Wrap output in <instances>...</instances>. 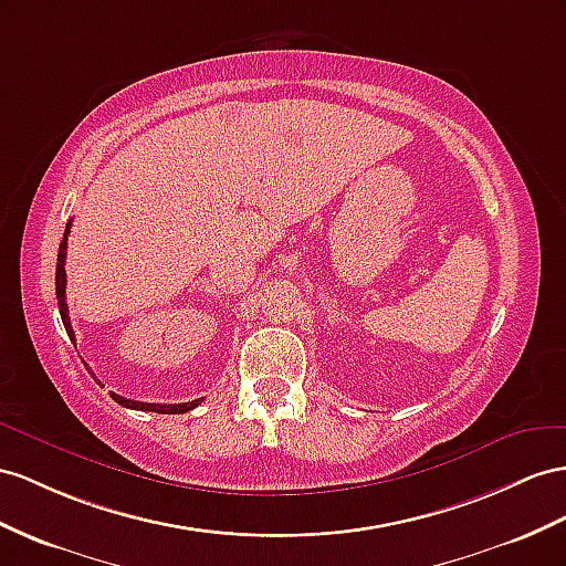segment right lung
Listing matches in <instances>:
<instances>
[{"label":"right lung","instance_id":"1","mask_svg":"<svg viewBox=\"0 0 566 566\" xmlns=\"http://www.w3.org/2000/svg\"><path fill=\"white\" fill-rule=\"evenodd\" d=\"M69 231H71V220L66 222L64 229V239L60 243V253H56V274H54V286H56V301H60V315H62V323L66 327V335L69 339L74 342V329H71V321H69V308H66V239H69ZM112 399L122 403L126 409H138V411H155V413H186L196 409L202 399H193V401H186V403H145V401H132L126 397L119 395H112Z\"/></svg>","mask_w":566,"mask_h":566}]
</instances>
